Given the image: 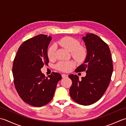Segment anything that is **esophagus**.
<instances>
[{"instance_id": "1", "label": "esophagus", "mask_w": 126, "mask_h": 126, "mask_svg": "<svg viewBox=\"0 0 126 126\" xmlns=\"http://www.w3.org/2000/svg\"><path fill=\"white\" fill-rule=\"evenodd\" d=\"M62 77L63 78H65V77H67L68 75L67 74H62Z\"/></svg>"}]
</instances>
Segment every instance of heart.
Here are the masks:
<instances>
[{"mask_svg":"<svg viewBox=\"0 0 126 126\" xmlns=\"http://www.w3.org/2000/svg\"><path fill=\"white\" fill-rule=\"evenodd\" d=\"M58 43L61 47L71 52L72 57L77 61L81 62L85 59L87 55L86 50L84 47L80 46V43L78 40L71 37H65L59 41ZM56 49V47L55 45L49 47L47 55L50 60H53L55 59ZM74 65L75 63L73 61H61L56 64V67L60 71L68 72Z\"/></svg>","mask_w":126,"mask_h":126,"instance_id":"obj_1","label":"heart"}]
</instances>
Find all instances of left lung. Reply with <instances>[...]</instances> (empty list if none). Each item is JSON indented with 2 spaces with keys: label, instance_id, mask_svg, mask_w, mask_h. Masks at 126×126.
<instances>
[{
  "label": "left lung",
  "instance_id": "obj_1",
  "mask_svg": "<svg viewBox=\"0 0 126 126\" xmlns=\"http://www.w3.org/2000/svg\"><path fill=\"white\" fill-rule=\"evenodd\" d=\"M87 50L84 62L76 72L86 71V76L79 80L78 76H68L72 84L70 89L73 101L83 106H89L98 101L108 87L113 71L109 46L98 36L87 34L82 38Z\"/></svg>",
  "mask_w": 126,
  "mask_h": 126
}]
</instances>
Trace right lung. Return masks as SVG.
Masks as SVG:
<instances>
[{
  "instance_id": "right-lung-1",
  "label": "right lung",
  "mask_w": 126,
  "mask_h": 126,
  "mask_svg": "<svg viewBox=\"0 0 126 126\" xmlns=\"http://www.w3.org/2000/svg\"><path fill=\"white\" fill-rule=\"evenodd\" d=\"M50 36L38 35L20 45L13 63L15 88L23 101L33 107H40L51 101L62 77L53 72L48 77L41 69L48 65L47 50Z\"/></svg>"
}]
</instances>
